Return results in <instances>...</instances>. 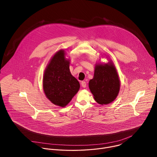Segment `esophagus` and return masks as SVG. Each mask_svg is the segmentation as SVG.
Returning <instances> with one entry per match:
<instances>
[{"label": "esophagus", "instance_id": "34e87169", "mask_svg": "<svg viewBox=\"0 0 157 157\" xmlns=\"http://www.w3.org/2000/svg\"><path fill=\"white\" fill-rule=\"evenodd\" d=\"M81 86L82 87H86L87 86V84L85 81H82L81 82Z\"/></svg>", "mask_w": 157, "mask_h": 157}]
</instances>
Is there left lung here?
Returning <instances> with one entry per match:
<instances>
[{
    "mask_svg": "<svg viewBox=\"0 0 157 157\" xmlns=\"http://www.w3.org/2000/svg\"><path fill=\"white\" fill-rule=\"evenodd\" d=\"M120 85V79L113 62L96 64L94 77L89 81V87L98 104H108L114 101L119 94Z\"/></svg>",
    "mask_w": 157,
    "mask_h": 157,
    "instance_id": "8db88e82",
    "label": "left lung"
}]
</instances>
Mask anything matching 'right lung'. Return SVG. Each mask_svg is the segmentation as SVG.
<instances>
[{"label": "right lung", "instance_id": "right-lung-1", "mask_svg": "<svg viewBox=\"0 0 157 157\" xmlns=\"http://www.w3.org/2000/svg\"><path fill=\"white\" fill-rule=\"evenodd\" d=\"M80 87L79 81L70 70V59L65 58L64 51L56 52L44 72L43 88L47 98L55 105L64 107Z\"/></svg>", "mask_w": 157, "mask_h": 157}]
</instances>
